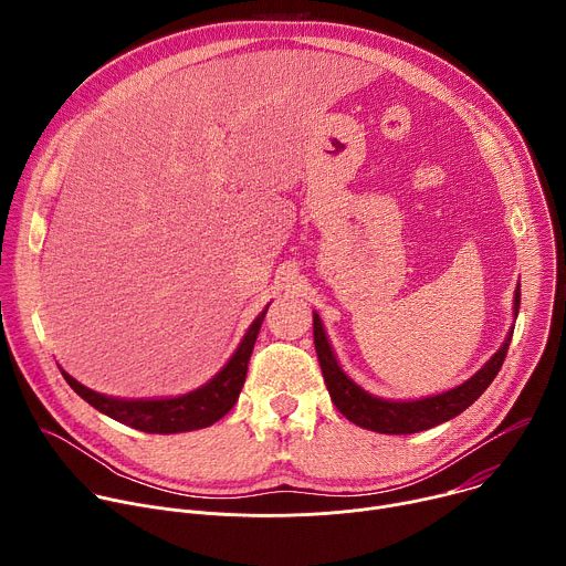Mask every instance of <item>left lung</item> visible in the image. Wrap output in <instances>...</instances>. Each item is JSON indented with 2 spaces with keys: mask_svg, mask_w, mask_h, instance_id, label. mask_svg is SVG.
I'll list each match as a JSON object with an SVG mask.
<instances>
[{
  "mask_svg": "<svg viewBox=\"0 0 566 566\" xmlns=\"http://www.w3.org/2000/svg\"><path fill=\"white\" fill-rule=\"evenodd\" d=\"M520 313V282L515 289L513 297V317ZM513 329L506 334V340L502 347L491 356V360L483 365L476 374H472L465 382L423 398L415 400H394V398H382L374 396L367 389H363L338 363L334 347L327 338L325 327H322L319 315L313 311V343H315V354L319 360L322 376H325L327 389L332 394L334 406L343 417H347L352 423L380 432V434H415L430 430L434 426H441L463 410H468L472 402L489 389L497 371L502 369V363L506 358Z\"/></svg>",
  "mask_w": 566,
  "mask_h": 566,
  "instance_id": "left-lung-1",
  "label": "left lung"
}]
</instances>
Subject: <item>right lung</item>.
Returning <instances> with one entry per match:
<instances>
[{
	"instance_id": "add662e5",
	"label": "right lung",
	"mask_w": 566,
	"mask_h": 566,
	"mask_svg": "<svg viewBox=\"0 0 566 566\" xmlns=\"http://www.w3.org/2000/svg\"><path fill=\"white\" fill-rule=\"evenodd\" d=\"M266 311H269V304L253 319V325L249 327L244 338H241V343L237 345L228 363L208 382H203L201 387L188 394L166 396V398H118V396L98 394L85 387L83 382H77L64 369L60 371L64 380L71 385V389L80 398H85L92 408L134 430L149 432V434H179V432L201 430L217 423L221 417H226L237 402L239 391L247 380L249 360H251Z\"/></svg>"
}]
</instances>
